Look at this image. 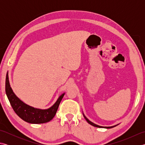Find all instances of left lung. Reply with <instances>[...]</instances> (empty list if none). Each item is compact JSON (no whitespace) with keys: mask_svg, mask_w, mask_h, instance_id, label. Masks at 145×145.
Listing matches in <instances>:
<instances>
[{"mask_svg":"<svg viewBox=\"0 0 145 145\" xmlns=\"http://www.w3.org/2000/svg\"><path fill=\"white\" fill-rule=\"evenodd\" d=\"M83 115H84V118H85V120H87V121L88 123L89 124H90L91 125H92V126H93V127H97V128H113V127H116V126H117L118 125H115V126H112V127H101V126H99V125H96V124H95V123H93V122H91V121H90V120H89L87 117H86L85 116V115L84 113H83Z\"/></svg>","mask_w":145,"mask_h":145,"instance_id":"8db88e82","label":"left lung"}]
</instances>
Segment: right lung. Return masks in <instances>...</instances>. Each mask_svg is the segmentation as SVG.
<instances>
[{"label": "right lung", "mask_w": 145, "mask_h": 145, "mask_svg": "<svg viewBox=\"0 0 145 145\" xmlns=\"http://www.w3.org/2000/svg\"><path fill=\"white\" fill-rule=\"evenodd\" d=\"M5 92L10 103L15 113L26 122L32 124L45 123L53 119L65 93L58 97L56 102L48 109L35 108L21 101L14 93L8 80V72L5 79Z\"/></svg>", "instance_id": "obj_1"}]
</instances>
